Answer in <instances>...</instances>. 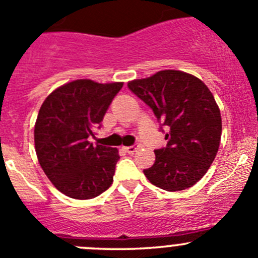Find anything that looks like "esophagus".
<instances>
[{
    "label": "esophagus",
    "instance_id": "esophagus-1",
    "mask_svg": "<svg viewBox=\"0 0 258 258\" xmlns=\"http://www.w3.org/2000/svg\"><path fill=\"white\" fill-rule=\"evenodd\" d=\"M124 151L126 152V153L132 154V153H134V152H137V151H138V147H136V146H131V147H124Z\"/></svg>",
    "mask_w": 258,
    "mask_h": 258
}]
</instances>
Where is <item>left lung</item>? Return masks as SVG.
<instances>
[{
  "mask_svg": "<svg viewBox=\"0 0 258 258\" xmlns=\"http://www.w3.org/2000/svg\"><path fill=\"white\" fill-rule=\"evenodd\" d=\"M127 87L168 127L167 146L154 151L146 177L166 191L195 185L212 166L222 137L220 110L208 86L190 73L166 70L129 81Z\"/></svg>",
  "mask_w": 258,
  "mask_h": 258,
  "instance_id": "1",
  "label": "left lung"
}]
</instances>
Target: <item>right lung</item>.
Wrapping results in <instances>:
<instances>
[{
	"instance_id": "add662e5",
	"label": "right lung",
	"mask_w": 258,
	"mask_h": 258,
	"mask_svg": "<svg viewBox=\"0 0 258 258\" xmlns=\"http://www.w3.org/2000/svg\"><path fill=\"white\" fill-rule=\"evenodd\" d=\"M122 82L76 80L48 95L34 127L38 161L66 196L94 199L111 186L119 151L88 142Z\"/></svg>"
}]
</instances>
